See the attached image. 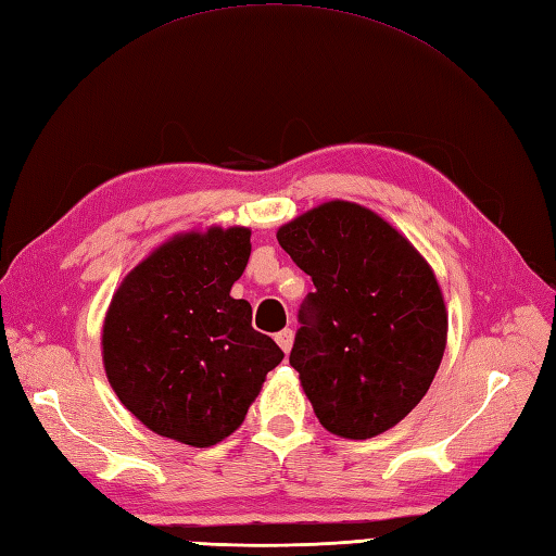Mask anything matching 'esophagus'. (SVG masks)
<instances>
[{
  "label": "esophagus",
  "mask_w": 556,
  "mask_h": 556,
  "mask_svg": "<svg viewBox=\"0 0 556 556\" xmlns=\"http://www.w3.org/2000/svg\"><path fill=\"white\" fill-rule=\"evenodd\" d=\"M276 342H278V348L286 352V354H290V350H292V342H294V332L290 330V328H286V330H280L278 336H276Z\"/></svg>",
  "instance_id": "1"
}]
</instances>
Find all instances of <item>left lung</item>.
Segmentation results:
<instances>
[{"label":"left lung","instance_id":"1","mask_svg":"<svg viewBox=\"0 0 556 556\" xmlns=\"http://www.w3.org/2000/svg\"><path fill=\"white\" fill-rule=\"evenodd\" d=\"M276 238L312 276L290 366L332 435L368 440L424 400L447 344L433 268L402 232L356 202H324Z\"/></svg>","mask_w":556,"mask_h":556}]
</instances>
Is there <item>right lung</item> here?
<instances>
[{
    "mask_svg": "<svg viewBox=\"0 0 556 556\" xmlns=\"http://www.w3.org/2000/svg\"><path fill=\"white\" fill-rule=\"evenodd\" d=\"M252 230L178 232L147 254L111 298L102 362L121 404L156 435L212 447L242 426L278 344L252 328V306L230 288L252 252Z\"/></svg>",
    "mask_w": 556,
    "mask_h": 556,
    "instance_id": "add662e5",
    "label": "right lung"
}]
</instances>
